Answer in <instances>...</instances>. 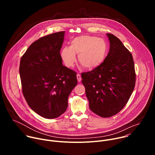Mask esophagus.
Segmentation results:
<instances>
[{"label": "esophagus", "instance_id": "34e87169", "mask_svg": "<svg viewBox=\"0 0 155 155\" xmlns=\"http://www.w3.org/2000/svg\"><path fill=\"white\" fill-rule=\"evenodd\" d=\"M77 80H78V82L81 81V76H80V75L79 74H77Z\"/></svg>", "mask_w": 155, "mask_h": 155}]
</instances>
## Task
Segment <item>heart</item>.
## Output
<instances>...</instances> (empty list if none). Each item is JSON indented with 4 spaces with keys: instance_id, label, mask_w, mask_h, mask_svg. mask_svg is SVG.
<instances>
[{
    "instance_id": "1",
    "label": "heart",
    "mask_w": 155,
    "mask_h": 155,
    "mask_svg": "<svg viewBox=\"0 0 155 155\" xmlns=\"http://www.w3.org/2000/svg\"><path fill=\"white\" fill-rule=\"evenodd\" d=\"M108 52L107 42L102 38L91 35H80L72 39L71 46H64L60 51V56L68 68L76 62V54L80 64L86 69H93L99 66L106 58Z\"/></svg>"
}]
</instances>
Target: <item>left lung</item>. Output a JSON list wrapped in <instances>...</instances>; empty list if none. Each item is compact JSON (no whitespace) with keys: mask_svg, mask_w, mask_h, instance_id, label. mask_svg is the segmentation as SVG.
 I'll list each match as a JSON object with an SVG mask.
<instances>
[{"mask_svg":"<svg viewBox=\"0 0 155 155\" xmlns=\"http://www.w3.org/2000/svg\"><path fill=\"white\" fill-rule=\"evenodd\" d=\"M107 35L110 50L105 59L93 71L81 74L90 108L102 118L112 117L121 111L136 84L132 54L116 36Z\"/></svg>","mask_w":155,"mask_h":155,"instance_id":"left-lung-1","label":"left lung"}]
</instances>
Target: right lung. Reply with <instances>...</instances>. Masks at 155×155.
Instances as JSON below:
<instances>
[{"label":"right lung","instance_id":"add662e5","mask_svg":"<svg viewBox=\"0 0 155 155\" xmlns=\"http://www.w3.org/2000/svg\"><path fill=\"white\" fill-rule=\"evenodd\" d=\"M64 34L61 31L40 38L20 61L23 96L32 110L48 119L65 112L69 96L77 84L76 72L64 66L60 56Z\"/></svg>","mask_w":155,"mask_h":155}]
</instances>
